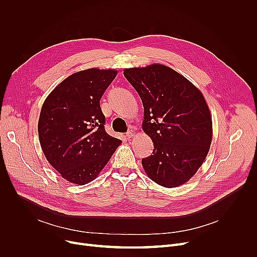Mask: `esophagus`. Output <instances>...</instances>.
Masks as SVG:
<instances>
[{"instance_id": "obj_1", "label": "esophagus", "mask_w": 257, "mask_h": 257, "mask_svg": "<svg viewBox=\"0 0 257 257\" xmlns=\"http://www.w3.org/2000/svg\"><path fill=\"white\" fill-rule=\"evenodd\" d=\"M136 136H137V131L136 130H129L127 132V137L128 138H133V137H136Z\"/></svg>"}]
</instances>
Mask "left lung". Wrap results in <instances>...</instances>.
Here are the masks:
<instances>
[{
  "label": "left lung",
  "instance_id": "8db88e82",
  "mask_svg": "<svg viewBox=\"0 0 257 257\" xmlns=\"http://www.w3.org/2000/svg\"><path fill=\"white\" fill-rule=\"evenodd\" d=\"M144 106L143 130L153 142V155L142 159L151 180L177 187L204 163L212 140L208 105L191 81L164 64L124 70Z\"/></svg>",
  "mask_w": 257,
  "mask_h": 257
}]
</instances>
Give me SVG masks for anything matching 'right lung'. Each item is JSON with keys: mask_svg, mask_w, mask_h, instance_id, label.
I'll return each mask as SVG.
<instances>
[{"mask_svg": "<svg viewBox=\"0 0 257 257\" xmlns=\"http://www.w3.org/2000/svg\"><path fill=\"white\" fill-rule=\"evenodd\" d=\"M117 71L97 67L72 74L45 100L38 118L40 147L61 177L84 185L98 177L121 141L104 128L100 107Z\"/></svg>", "mask_w": 257, "mask_h": 257, "instance_id": "1", "label": "right lung"}]
</instances>
